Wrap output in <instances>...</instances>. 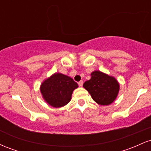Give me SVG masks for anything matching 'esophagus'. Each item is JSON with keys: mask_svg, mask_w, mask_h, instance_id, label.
Masks as SVG:
<instances>
[{"mask_svg": "<svg viewBox=\"0 0 151 151\" xmlns=\"http://www.w3.org/2000/svg\"><path fill=\"white\" fill-rule=\"evenodd\" d=\"M78 84H79V86H82V85H83V81L82 80L79 81V82H78Z\"/></svg>", "mask_w": 151, "mask_h": 151, "instance_id": "esophagus-1", "label": "esophagus"}]
</instances>
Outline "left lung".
<instances>
[{
  "label": "left lung",
  "mask_w": 151,
  "mask_h": 151,
  "mask_svg": "<svg viewBox=\"0 0 151 151\" xmlns=\"http://www.w3.org/2000/svg\"><path fill=\"white\" fill-rule=\"evenodd\" d=\"M91 79L83 84L91 94V97L100 105H109L116 98L119 91V84L113 77L100 71L91 74Z\"/></svg>",
  "instance_id": "1"
}]
</instances>
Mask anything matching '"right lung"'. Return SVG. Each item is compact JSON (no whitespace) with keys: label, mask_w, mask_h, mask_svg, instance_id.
Listing matches in <instances>:
<instances>
[{"label":"right lung","mask_w":151,"mask_h":151,"mask_svg":"<svg viewBox=\"0 0 151 151\" xmlns=\"http://www.w3.org/2000/svg\"><path fill=\"white\" fill-rule=\"evenodd\" d=\"M78 84L73 79L60 73L53 74L41 84L43 98L52 106L59 108L70 102L74 89Z\"/></svg>","instance_id":"add662e5"}]
</instances>
